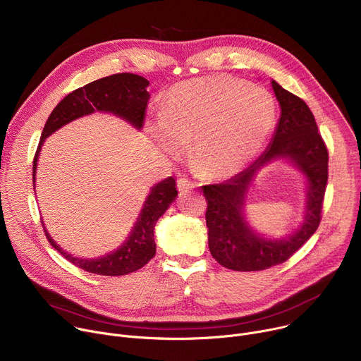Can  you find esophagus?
<instances>
[{
  "label": "esophagus",
  "instance_id": "esophagus-1",
  "mask_svg": "<svg viewBox=\"0 0 361 361\" xmlns=\"http://www.w3.org/2000/svg\"><path fill=\"white\" fill-rule=\"evenodd\" d=\"M177 187H178V191H180V192H187V191L195 188L197 184L192 183V181H190V180H187V178H178V180H177Z\"/></svg>",
  "mask_w": 361,
  "mask_h": 361
}]
</instances>
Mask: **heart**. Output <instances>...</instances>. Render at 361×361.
<instances>
[{
    "label": "heart",
    "mask_w": 361,
    "mask_h": 361,
    "mask_svg": "<svg viewBox=\"0 0 361 361\" xmlns=\"http://www.w3.org/2000/svg\"><path fill=\"white\" fill-rule=\"evenodd\" d=\"M276 120L277 104L266 88L213 75L174 85L147 133L174 156L192 140L195 170L207 178H228L260 152Z\"/></svg>",
    "instance_id": "1"
}]
</instances>
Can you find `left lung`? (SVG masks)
I'll return each mask as SVG.
<instances>
[{"label": "left lung", "instance_id": "left-lung-1", "mask_svg": "<svg viewBox=\"0 0 361 361\" xmlns=\"http://www.w3.org/2000/svg\"><path fill=\"white\" fill-rule=\"evenodd\" d=\"M271 87L281 113L270 145L251 166L230 180L202 187L207 200L205 221L210 252L217 263L234 271H260L284 263L316 233L322 220L329 178L327 148L305 102L274 80ZM277 161L291 164L306 180L303 221L291 235L280 239L255 232L243 212L255 176Z\"/></svg>", "mask_w": 361, "mask_h": 361}]
</instances>
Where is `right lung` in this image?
Wrapping results in <instances>:
<instances>
[{
    "label": "right lung",
    "instance_id": "add662e5",
    "mask_svg": "<svg viewBox=\"0 0 361 361\" xmlns=\"http://www.w3.org/2000/svg\"><path fill=\"white\" fill-rule=\"evenodd\" d=\"M148 85V80L141 75L121 73L92 81L64 97L49 114L38 142L32 164L34 191L38 157L47 137L68 123L94 114L95 111L113 114L140 131L142 128L147 102L149 99V92L147 91ZM177 195L176 180L173 177H167L154 184L149 188L140 216L126 241L114 251L97 257V259H82V257L70 254L49 235L44 221L42 227L49 244L74 266L99 276H124L144 267L156 255L157 247L154 241V227L159 219L169 210L170 204Z\"/></svg>",
    "mask_w": 361,
    "mask_h": 361
}]
</instances>
